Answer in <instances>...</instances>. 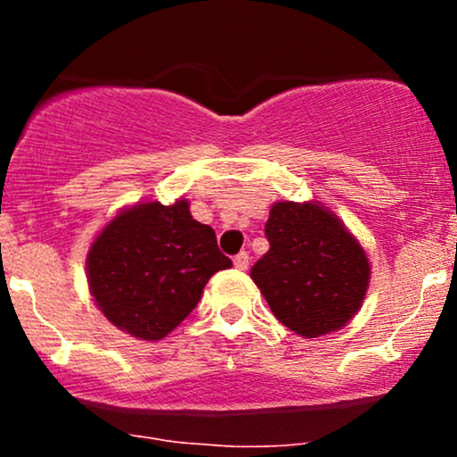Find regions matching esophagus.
I'll list each match as a JSON object with an SVG mask.
<instances>
[{"label": "esophagus", "mask_w": 457, "mask_h": 457, "mask_svg": "<svg viewBox=\"0 0 457 457\" xmlns=\"http://www.w3.org/2000/svg\"><path fill=\"white\" fill-rule=\"evenodd\" d=\"M234 266L238 270L249 269V253H246V251H240V253L234 258Z\"/></svg>", "instance_id": "1"}]
</instances>
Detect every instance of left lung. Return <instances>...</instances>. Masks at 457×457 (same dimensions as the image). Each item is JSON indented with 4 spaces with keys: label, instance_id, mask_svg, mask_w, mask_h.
Here are the masks:
<instances>
[{
    "label": "left lung",
    "instance_id": "obj_1",
    "mask_svg": "<svg viewBox=\"0 0 457 457\" xmlns=\"http://www.w3.org/2000/svg\"><path fill=\"white\" fill-rule=\"evenodd\" d=\"M270 249L251 279L279 320L303 337L342 328L359 312L370 283L363 246L318 204L277 202L264 229Z\"/></svg>",
    "mask_w": 457,
    "mask_h": 457
}]
</instances>
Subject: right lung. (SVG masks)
I'll return each mask as SVG.
<instances>
[{"label": "right lung", "instance_id": "1", "mask_svg": "<svg viewBox=\"0 0 457 457\" xmlns=\"http://www.w3.org/2000/svg\"><path fill=\"white\" fill-rule=\"evenodd\" d=\"M232 266L187 199L137 204L98 234L87 283L104 318L139 339L165 337L195 309L214 272Z\"/></svg>", "mask_w": 457, "mask_h": 457}]
</instances>
